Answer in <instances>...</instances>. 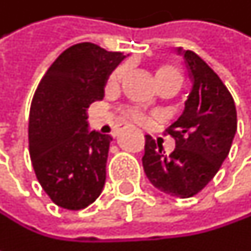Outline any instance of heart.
<instances>
[{"label": "heart", "mask_w": 251, "mask_h": 251, "mask_svg": "<svg viewBox=\"0 0 251 251\" xmlns=\"http://www.w3.org/2000/svg\"><path fill=\"white\" fill-rule=\"evenodd\" d=\"M126 68L125 67H121V68H118L115 73H113V75L110 78V82L112 84H116V82H119L121 81V78L124 76L125 74ZM161 76H178L180 78V74H178V71L173 68V67H170V65H164V67H160L158 70H157V78H161ZM135 119H139V116L138 115H135Z\"/></svg>", "instance_id": "heart-1"}]
</instances>
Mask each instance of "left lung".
Listing matches in <instances>:
<instances>
[{
	"instance_id": "left-lung-1",
	"label": "left lung",
	"mask_w": 251,
	"mask_h": 251,
	"mask_svg": "<svg viewBox=\"0 0 251 251\" xmlns=\"http://www.w3.org/2000/svg\"><path fill=\"white\" fill-rule=\"evenodd\" d=\"M177 53L186 61L192 88L183 113L167 130L176 148L167 155L145 135L142 166L154 187L186 199L199 193L228 157L237 132V110L221 78L199 55L181 48Z\"/></svg>"
}]
</instances>
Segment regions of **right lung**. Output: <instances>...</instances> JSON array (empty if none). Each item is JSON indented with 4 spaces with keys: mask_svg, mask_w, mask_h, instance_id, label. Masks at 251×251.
I'll use <instances>...</instances> for the list:
<instances>
[{
    "mask_svg": "<svg viewBox=\"0 0 251 251\" xmlns=\"http://www.w3.org/2000/svg\"><path fill=\"white\" fill-rule=\"evenodd\" d=\"M126 56L84 42L64 50L31 101L28 151L36 177L61 208L91 205L106 181L112 135L91 130L88 106L103 100L112 73Z\"/></svg>",
    "mask_w": 251,
    "mask_h": 251,
    "instance_id": "1",
    "label": "right lung"
}]
</instances>
